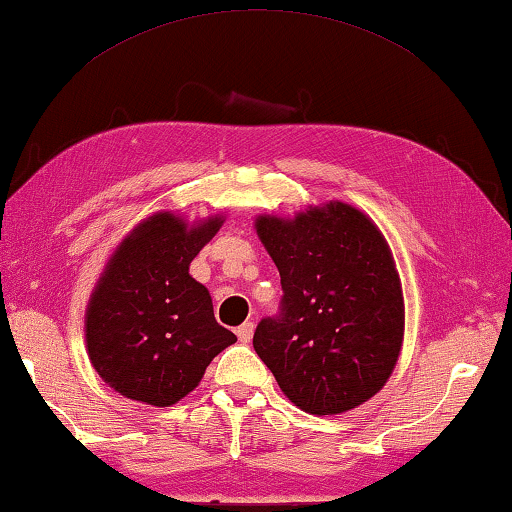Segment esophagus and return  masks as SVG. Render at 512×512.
<instances>
[{
    "mask_svg": "<svg viewBox=\"0 0 512 512\" xmlns=\"http://www.w3.org/2000/svg\"><path fill=\"white\" fill-rule=\"evenodd\" d=\"M236 335L242 344H249L251 337H254V321H245V324L236 330Z\"/></svg>",
    "mask_w": 512,
    "mask_h": 512,
    "instance_id": "obj_1",
    "label": "esophagus"
}]
</instances>
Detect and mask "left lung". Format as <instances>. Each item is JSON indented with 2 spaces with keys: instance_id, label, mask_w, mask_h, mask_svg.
Returning <instances> with one entry per match:
<instances>
[{
  "instance_id": "obj_1",
  "label": "left lung",
  "mask_w": 512,
  "mask_h": 512,
  "mask_svg": "<svg viewBox=\"0 0 512 512\" xmlns=\"http://www.w3.org/2000/svg\"><path fill=\"white\" fill-rule=\"evenodd\" d=\"M256 233L281 274V312L254 348L299 409L333 416L373 398L393 373L405 301L391 249L369 215L344 202L292 220L258 215Z\"/></svg>"
}]
</instances>
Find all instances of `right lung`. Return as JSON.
Here are the masks:
<instances>
[{
	"instance_id": "add662e5",
	"label": "right lung",
	"mask_w": 512,
	"mask_h": 512,
	"mask_svg": "<svg viewBox=\"0 0 512 512\" xmlns=\"http://www.w3.org/2000/svg\"><path fill=\"white\" fill-rule=\"evenodd\" d=\"M220 227V215L188 227L161 211L139 222L107 261L87 306L85 339L96 373L121 396L175 405L236 342L215 321L209 290L188 274Z\"/></svg>"
}]
</instances>
